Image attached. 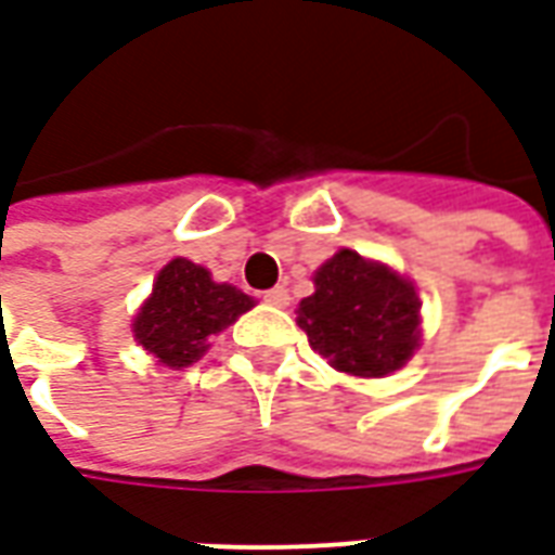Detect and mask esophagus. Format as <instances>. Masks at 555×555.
<instances>
[{"mask_svg":"<svg viewBox=\"0 0 555 555\" xmlns=\"http://www.w3.org/2000/svg\"><path fill=\"white\" fill-rule=\"evenodd\" d=\"M291 300V294L285 288H270L264 291V302H270V306H279V309H285Z\"/></svg>","mask_w":555,"mask_h":555,"instance_id":"1","label":"esophagus"}]
</instances>
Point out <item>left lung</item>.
Instances as JSON below:
<instances>
[{"label":"left lung","mask_w":555,"mask_h":555,"mask_svg":"<svg viewBox=\"0 0 555 555\" xmlns=\"http://www.w3.org/2000/svg\"><path fill=\"white\" fill-rule=\"evenodd\" d=\"M297 324L333 369L384 377L418 348V297L408 279L353 249H338L318 273Z\"/></svg>","instance_id":"left-lung-1"}]
</instances>
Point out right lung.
<instances>
[{"mask_svg": "<svg viewBox=\"0 0 555 555\" xmlns=\"http://www.w3.org/2000/svg\"><path fill=\"white\" fill-rule=\"evenodd\" d=\"M255 306L234 285L214 282L205 267L171 258L142 302L133 336L169 369H186L207 350V338L234 324Z\"/></svg>", "mask_w": 555, "mask_h": 555, "instance_id": "right-lung-1", "label": "right lung"}]
</instances>
